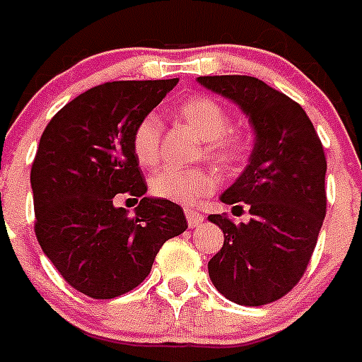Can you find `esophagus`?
<instances>
[{
    "label": "esophagus",
    "mask_w": 362,
    "mask_h": 362,
    "mask_svg": "<svg viewBox=\"0 0 362 362\" xmlns=\"http://www.w3.org/2000/svg\"><path fill=\"white\" fill-rule=\"evenodd\" d=\"M185 216H187L188 226H190V228H196V226H199L204 219L203 214H199L197 210H192V209H188L187 212H185Z\"/></svg>",
    "instance_id": "obj_1"
}]
</instances>
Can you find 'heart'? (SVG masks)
<instances>
[{
    "label": "heart",
    "mask_w": 362,
    "mask_h": 362,
    "mask_svg": "<svg viewBox=\"0 0 362 362\" xmlns=\"http://www.w3.org/2000/svg\"><path fill=\"white\" fill-rule=\"evenodd\" d=\"M177 116L204 141V153L223 166L241 161L246 152L245 139L228 130L230 119L225 108L206 95L185 99L177 107ZM161 123L156 116L143 117L132 134V152L137 163L150 168L159 159ZM217 177L203 166L194 168H163L150 177V192L159 199L179 204L196 203L216 188Z\"/></svg>",
    "instance_id": "heart-1"
}]
</instances>
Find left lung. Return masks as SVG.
<instances>
[{
  "label": "left lung",
  "mask_w": 362,
  "mask_h": 362,
  "mask_svg": "<svg viewBox=\"0 0 362 362\" xmlns=\"http://www.w3.org/2000/svg\"><path fill=\"white\" fill-rule=\"evenodd\" d=\"M199 85L230 99L254 130L248 165L219 199L246 203L252 219L212 214L223 248L209 276L226 299L261 306L281 299L310 263L326 214V158L306 112L283 92L250 76H201Z\"/></svg>",
  "instance_id": "1"
}]
</instances>
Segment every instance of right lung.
Listing matches in <instances>:
<instances>
[{
    "label": "right lung",
    "mask_w": 362,
    "mask_h": 362,
    "mask_svg": "<svg viewBox=\"0 0 362 362\" xmlns=\"http://www.w3.org/2000/svg\"><path fill=\"white\" fill-rule=\"evenodd\" d=\"M175 85L177 78L94 86L57 112L40 139L30 170L36 238L63 279L92 299L136 288L165 241L188 228L179 204L145 196L132 152L137 123ZM119 193L140 197L134 218L115 204Z\"/></svg>",
    "instance_id": "obj_1"
}]
</instances>
